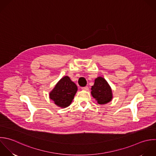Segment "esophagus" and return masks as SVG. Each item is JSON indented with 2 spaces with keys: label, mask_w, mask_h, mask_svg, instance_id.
<instances>
[{
  "label": "esophagus",
  "mask_w": 156,
  "mask_h": 156,
  "mask_svg": "<svg viewBox=\"0 0 156 156\" xmlns=\"http://www.w3.org/2000/svg\"><path fill=\"white\" fill-rule=\"evenodd\" d=\"M81 89L83 90H89V87L87 86H85V87H81Z\"/></svg>",
  "instance_id": "esophagus-1"
}]
</instances>
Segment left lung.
<instances>
[{"label":"left lung","mask_w":156,"mask_h":156,"mask_svg":"<svg viewBox=\"0 0 156 156\" xmlns=\"http://www.w3.org/2000/svg\"><path fill=\"white\" fill-rule=\"evenodd\" d=\"M91 90L92 95L100 105L106 104L112 99V89L104 78L101 76L97 78Z\"/></svg>","instance_id":"8db88e82"}]
</instances>
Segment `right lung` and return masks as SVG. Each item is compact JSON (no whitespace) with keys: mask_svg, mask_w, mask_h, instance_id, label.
Segmentation results:
<instances>
[{"mask_svg":"<svg viewBox=\"0 0 156 156\" xmlns=\"http://www.w3.org/2000/svg\"><path fill=\"white\" fill-rule=\"evenodd\" d=\"M76 85L66 76L62 78L50 92V98L61 108H67L71 104L77 92Z\"/></svg>","mask_w":156,"mask_h":156,"instance_id":"add662e5","label":"right lung"}]
</instances>
